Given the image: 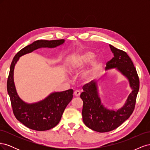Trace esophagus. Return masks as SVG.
I'll return each mask as SVG.
<instances>
[{
	"mask_svg": "<svg viewBox=\"0 0 150 150\" xmlns=\"http://www.w3.org/2000/svg\"><path fill=\"white\" fill-rule=\"evenodd\" d=\"M80 94H81V93H80L79 91H78V90H76V91H75L74 93V96H75L76 97H78V96H79Z\"/></svg>",
	"mask_w": 150,
	"mask_h": 150,
	"instance_id": "34e87169",
	"label": "esophagus"
}]
</instances>
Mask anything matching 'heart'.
Instances as JSON below:
<instances>
[{
    "mask_svg": "<svg viewBox=\"0 0 150 150\" xmlns=\"http://www.w3.org/2000/svg\"><path fill=\"white\" fill-rule=\"evenodd\" d=\"M94 57V54L91 51H85L76 56L72 59L69 64V72L75 73L81 70L91 62ZM101 66V61L99 59H96L91 62L89 67L83 74V78L86 81H91L96 74Z\"/></svg>",
    "mask_w": 150,
    "mask_h": 150,
    "instance_id": "b5f03b06",
    "label": "heart"
}]
</instances>
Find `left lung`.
Returning <instances> with one entry per match:
<instances>
[{"label":"left lung","instance_id":"8db88e82","mask_svg":"<svg viewBox=\"0 0 150 150\" xmlns=\"http://www.w3.org/2000/svg\"><path fill=\"white\" fill-rule=\"evenodd\" d=\"M114 57L108 62L106 70L116 69L128 79L131 92L125 103L118 110L104 106L99 97L98 81H91L83 86L81 94L83 101V121L86 126L99 133L108 132L119 127L132 114L139 88V78L133 63L123 51L110 44Z\"/></svg>","mask_w":150,"mask_h":150}]
</instances>
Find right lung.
Wrapping results in <instances>:
<instances>
[{"mask_svg": "<svg viewBox=\"0 0 150 150\" xmlns=\"http://www.w3.org/2000/svg\"><path fill=\"white\" fill-rule=\"evenodd\" d=\"M65 42L64 39L38 40L18 52L13 57L7 79V92L13 112L18 121L28 128L35 131H46L59 122L65 108L73 97V90L53 92L42 100L28 103L19 96L13 81V71L19 58L40 48H55Z\"/></svg>", "mask_w": 150, "mask_h": 150, "instance_id": "right-lung-1", "label": "right lung"}]
</instances>
